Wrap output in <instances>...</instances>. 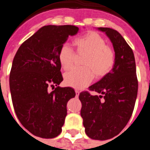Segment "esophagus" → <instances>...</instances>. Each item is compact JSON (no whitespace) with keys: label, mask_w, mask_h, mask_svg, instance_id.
<instances>
[{"label":"esophagus","mask_w":150,"mask_h":150,"mask_svg":"<svg viewBox=\"0 0 150 150\" xmlns=\"http://www.w3.org/2000/svg\"><path fill=\"white\" fill-rule=\"evenodd\" d=\"M79 93H80L79 90H78V89H75V94H76V97H78V96H79Z\"/></svg>","instance_id":"1"}]
</instances>
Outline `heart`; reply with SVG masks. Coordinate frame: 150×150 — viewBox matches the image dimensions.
Segmentation results:
<instances>
[{"label":"heart","mask_w":150,"mask_h":150,"mask_svg":"<svg viewBox=\"0 0 150 150\" xmlns=\"http://www.w3.org/2000/svg\"><path fill=\"white\" fill-rule=\"evenodd\" d=\"M74 44L79 54H86L82 61L85 67L75 68L66 73L64 82L68 86L81 89L93 81L94 73L100 77L109 72L115 62V55L103 38L96 32H88L78 37L74 40ZM75 57V51L68 44L61 46L58 59L63 69L68 70L71 68Z\"/></svg>","instance_id":"obj_1"}]
</instances>
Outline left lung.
Listing matches in <instances>:
<instances>
[{"instance_id": "obj_1", "label": "left lung", "mask_w": 150, "mask_h": 150, "mask_svg": "<svg viewBox=\"0 0 150 150\" xmlns=\"http://www.w3.org/2000/svg\"><path fill=\"white\" fill-rule=\"evenodd\" d=\"M111 41L115 62L109 73L89 87L100 93L92 96L82 92L81 116L85 132L89 138L107 140L118 135L132 114L138 93L134 54L123 36L110 28L100 27Z\"/></svg>"}]
</instances>
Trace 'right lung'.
Segmentation results:
<instances>
[{"mask_svg": "<svg viewBox=\"0 0 150 150\" xmlns=\"http://www.w3.org/2000/svg\"><path fill=\"white\" fill-rule=\"evenodd\" d=\"M75 25H45L20 46L9 76L15 114L24 128L35 136L52 139L61 132L67 103L75 96L70 87L58 86L63 78L58 53L69 36L78 33Z\"/></svg>", "mask_w": 150, "mask_h": 150, "instance_id": "1", "label": "right lung"}]
</instances>
